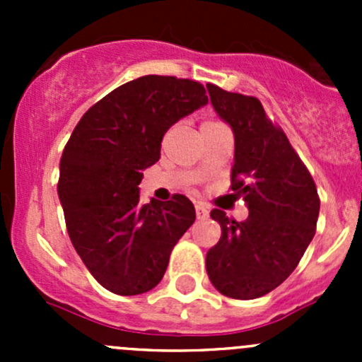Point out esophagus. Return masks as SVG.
<instances>
[{
	"label": "esophagus",
	"instance_id": "esophagus-1",
	"mask_svg": "<svg viewBox=\"0 0 362 362\" xmlns=\"http://www.w3.org/2000/svg\"><path fill=\"white\" fill-rule=\"evenodd\" d=\"M208 214H210V210H208V208H206V204L196 203V217H198V218H206Z\"/></svg>",
	"mask_w": 362,
	"mask_h": 362
}]
</instances>
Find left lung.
<instances>
[{
    "label": "left lung",
    "instance_id": "8db88e82",
    "mask_svg": "<svg viewBox=\"0 0 362 362\" xmlns=\"http://www.w3.org/2000/svg\"><path fill=\"white\" fill-rule=\"evenodd\" d=\"M206 89L235 134L231 189L249 208L243 222L211 210L222 235L206 254L208 279L228 298H261L296 269L315 235L320 199L312 175L257 98L214 83Z\"/></svg>",
    "mask_w": 362,
    "mask_h": 362
}]
</instances>
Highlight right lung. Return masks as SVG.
<instances>
[{"label": "right lung", "mask_w": 362, "mask_h": 362, "mask_svg": "<svg viewBox=\"0 0 362 362\" xmlns=\"http://www.w3.org/2000/svg\"><path fill=\"white\" fill-rule=\"evenodd\" d=\"M206 103L199 82L145 75L93 105L69 136L57 184L68 235L90 275L113 294L154 289L194 222L185 196L141 204L138 185L159 160L164 133Z\"/></svg>", "instance_id": "add662e5"}]
</instances>
